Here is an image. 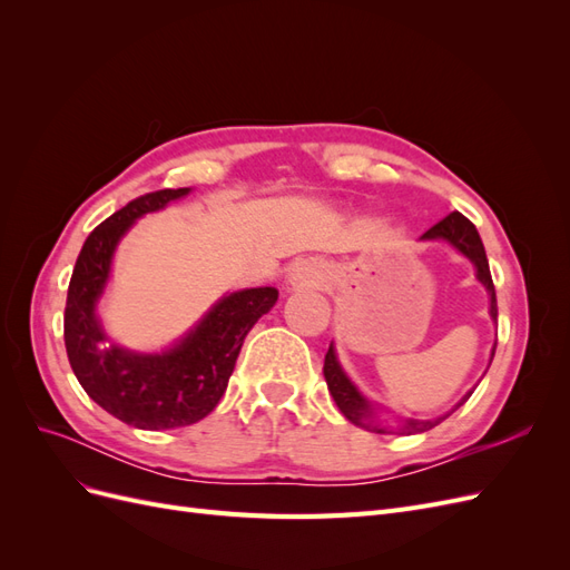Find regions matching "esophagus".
Wrapping results in <instances>:
<instances>
[{
	"label": "esophagus",
	"mask_w": 570,
	"mask_h": 570,
	"mask_svg": "<svg viewBox=\"0 0 570 570\" xmlns=\"http://www.w3.org/2000/svg\"><path fill=\"white\" fill-rule=\"evenodd\" d=\"M323 283V266L318 262H297L289 271V285L316 287Z\"/></svg>",
	"instance_id": "esophagus-1"
}]
</instances>
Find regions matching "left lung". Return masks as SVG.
Masks as SVG:
<instances>
[{
  "label": "left lung",
  "instance_id": "left-lung-1",
  "mask_svg": "<svg viewBox=\"0 0 570 570\" xmlns=\"http://www.w3.org/2000/svg\"><path fill=\"white\" fill-rule=\"evenodd\" d=\"M421 239H444V243H450L452 247H456L465 258H471L475 271H478V273H475L478 281H480L482 285H485V289L490 292V316L497 321V295H494V283H492V275H490L488 254H485V247H482V239H480V235H478L473 223H471L469 218H465L463 214L452 212L450 216H444L440 223H435V226L430 228L428 233H423ZM494 350H497V342H494V347H492V356H494ZM492 356H490V364H492ZM323 375H325L327 390H331L337 409L344 413V419L352 421V423L358 425V428L371 430V433H381V435L390 433V430L383 428L381 421H377L371 402L352 385L347 373L342 371L340 361H337V356H335V347H333V344H331V347H327V354H325ZM471 394H473V390H471L469 394H465L463 400H461L452 411H456L465 400H469ZM452 411L444 413V416H440V419H433V421L402 419V423L396 425V430H392V433H396V435L425 433V430L435 428V425L442 423L446 416H452Z\"/></svg>",
  "mask_w": 570,
  "mask_h": 570
}]
</instances>
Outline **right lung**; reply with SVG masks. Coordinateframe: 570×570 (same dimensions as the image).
Wrapping results in <instances>:
<instances>
[{"instance_id":"1","label":"right lung","mask_w":570,"mask_h":570,"mask_svg":"<svg viewBox=\"0 0 570 570\" xmlns=\"http://www.w3.org/2000/svg\"><path fill=\"white\" fill-rule=\"evenodd\" d=\"M189 187L159 189L132 199L88 235L68 283L63 342L71 368L92 402L140 430H168L202 421L216 409L252 325L278 302L275 287L220 297L178 344L161 354H137L109 344L95 314L111 258L132 223Z\"/></svg>"}]
</instances>
